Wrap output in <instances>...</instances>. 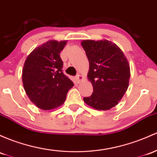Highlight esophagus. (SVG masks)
<instances>
[{
	"label": "esophagus",
	"mask_w": 157,
	"mask_h": 157,
	"mask_svg": "<svg viewBox=\"0 0 157 157\" xmlns=\"http://www.w3.org/2000/svg\"><path fill=\"white\" fill-rule=\"evenodd\" d=\"M75 80H76V81H77V83H80V81H82V80H83V77H82V76H81V75H78L77 76V77H75Z\"/></svg>",
	"instance_id": "obj_1"
}]
</instances>
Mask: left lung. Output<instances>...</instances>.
<instances>
[{"label":"left lung","instance_id":"obj_1","mask_svg":"<svg viewBox=\"0 0 157 157\" xmlns=\"http://www.w3.org/2000/svg\"><path fill=\"white\" fill-rule=\"evenodd\" d=\"M81 44L89 62L88 79L93 86L92 95L84 98V102L97 110L110 109L128 88V60L118 45L106 39L83 40Z\"/></svg>","mask_w":157,"mask_h":157}]
</instances>
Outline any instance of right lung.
<instances>
[{
    "mask_svg": "<svg viewBox=\"0 0 157 157\" xmlns=\"http://www.w3.org/2000/svg\"><path fill=\"white\" fill-rule=\"evenodd\" d=\"M67 41L50 40L39 46L27 56L22 70L26 94L37 107L50 110L65 102L68 90L74 86L63 72L60 52Z\"/></svg>",
    "mask_w": 157,
    "mask_h": 157,
    "instance_id": "obj_1",
    "label": "right lung"
}]
</instances>
